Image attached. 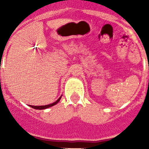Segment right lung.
<instances>
[{
    "label": "right lung",
    "instance_id": "1",
    "mask_svg": "<svg viewBox=\"0 0 149 149\" xmlns=\"http://www.w3.org/2000/svg\"><path fill=\"white\" fill-rule=\"evenodd\" d=\"M60 99H61V97L58 98L56 102H54V103H52V104H48V105H45V106H32V105H30V107L34 109H37V110H43V109H46V108H49V107H51L56 105V104H58V101L60 100Z\"/></svg>",
    "mask_w": 149,
    "mask_h": 149
}]
</instances>
